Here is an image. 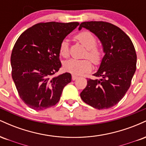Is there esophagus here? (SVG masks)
I'll return each instance as SVG.
<instances>
[{"label":"esophagus","mask_w":146,"mask_h":146,"mask_svg":"<svg viewBox=\"0 0 146 146\" xmlns=\"http://www.w3.org/2000/svg\"><path fill=\"white\" fill-rule=\"evenodd\" d=\"M78 77L76 76V75H72V80H77V79H78Z\"/></svg>","instance_id":"1"}]
</instances>
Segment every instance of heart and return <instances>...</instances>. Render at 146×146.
Returning a JSON list of instances; mask_svg holds the SVG:
<instances>
[{"instance_id": "1", "label": "heart", "mask_w": 146, "mask_h": 146, "mask_svg": "<svg viewBox=\"0 0 146 146\" xmlns=\"http://www.w3.org/2000/svg\"><path fill=\"white\" fill-rule=\"evenodd\" d=\"M74 38L86 48L84 58L89 59L95 65L101 63L103 51L101 47L97 45L98 40L95 36L88 31H82L75 35ZM59 53L63 58H67L69 56L68 44L66 40H63L60 43ZM88 59L66 60L64 62V68L66 71L73 74L80 75L91 69V63Z\"/></svg>"}]
</instances>
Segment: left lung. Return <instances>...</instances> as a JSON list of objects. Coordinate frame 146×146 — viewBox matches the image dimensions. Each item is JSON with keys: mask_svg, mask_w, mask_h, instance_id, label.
Masks as SVG:
<instances>
[{"mask_svg": "<svg viewBox=\"0 0 146 146\" xmlns=\"http://www.w3.org/2000/svg\"><path fill=\"white\" fill-rule=\"evenodd\" d=\"M95 33L102 42L105 55L94 80L87 79L80 93L85 103L97 109L114 106L124 97L136 71L137 54L130 38L119 27L104 21L80 25Z\"/></svg>", "mask_w": 146, "mask_h": 146, "instance_id": "8db88e82", "label": "left lung"}]
</instances>
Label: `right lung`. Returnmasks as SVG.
<instances>
[{
	"mask_svg": "<svg viewBox=\"0 0 146 146\" xmlns=\"http://www.w3.org/2000/svg\"><path fill=\"white\" fill-rule=\"evenodd\" d=\"M78 22L40 23L23 32L11 55V76L20 98L29 108L42 110L59 102L64 87L71 82L65 73L53 77L61 67L59 47Z\"/></svg>",
	"mask_w": 146,
	"mask_h": 146,
	"instance_id": "right-lung-1",
	"label": "right lung"
}]
</instances>
